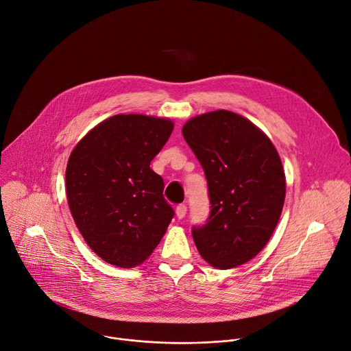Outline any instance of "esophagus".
Segmentation results:
<instances>
[{"label": "esophagus", "mask_w": 351, "mask_h": 351, "mask_svg": "<svg viewBox=\"0 0 351 351\" xmlns=\"http://www.w3.org/2000/svg\"><path fill=\"white\" fill-rule=\"evenodd\" d=\"M186 213H187V207H186L184 204H179V206L176 207V217H178L179 219H183V218L186 217Z\"/></svg>", "instance_id": "obj_1"}]
</instances>
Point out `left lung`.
<instances>
[{"label": "left lung", "instance_id": "obj_1", "mask_svg": "<svg viewBox=\"0 0 351 351\" xmlns=\"http://www.w3.org/2000/svg\"><path fill=\"white\" fill-rule=\"evenodd\" d=\"M202 164L211 211L191 234L202 256L218 269L254 258L282 214L286 180L268 136L248 119L225 110L191 118L182 129Z\"/></svg>", "mask_w": 351, "mask_h": 351}]
</instances>
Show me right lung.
I'll use <instances>...</instances> for the list:
<instances>
[{
    "instance_id": "obj_1",
    "label": "right lung",
    "mask_w": 351,
    "mask_h": 351,
    "mask_svg": "<svg viewBox=\"0 0 351 351\" xmlns=\"http://www.w3.org/2000/svg\"><path fill=\"white\" fill-rule=\"evenodd\" d=\"M172 130L169 119L115 115L73 148L66 167L68 204L88 247L108 264L140 265L175 215L162 194V178L149 168Z\"/></svg>"
}]
</instances>
